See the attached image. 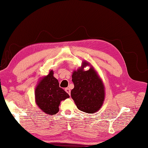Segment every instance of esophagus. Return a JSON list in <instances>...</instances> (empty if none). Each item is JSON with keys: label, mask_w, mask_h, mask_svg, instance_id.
Wrapping results in <instances>:
<instances>
[{"label": "esophagus", "mask_w": 148, "mask_h": 148, "mask_svg": "<svg viewBox=\"0 0 148 148\" xmlns=\"http://www.w3.org/2000/svg\"><path fill=\"white\" fill-rule=\"evenodd\" d=\"M65 91H66L69 95H71V90H70V89H69V88H66V89H65Z\"/></svg>", "instance_id": "esophagus-1"}]
</instances>
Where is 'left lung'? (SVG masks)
Returning <instances> with one entry per match:
<instances>
[{"label":"left lung","instance_id":"8db88e82","mask_svg":"<svg viewBox=\"0 0 148 148\" xmlns=\"http://www.w3.org/2000/svg\"><path fill=\"white\" fill-rule=\"evenodd\" d=\"M90 63L82 62V66L74 71L72 78L74 88L71 90V97L80 110L93 113L99 110L105 99V86L92 66L88 71L84 68Z\"/></svg>","mask_w":148,"mask_h":148}]
</instances>
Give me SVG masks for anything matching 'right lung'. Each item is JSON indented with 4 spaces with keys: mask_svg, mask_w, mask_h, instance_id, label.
Listing matches in <instances>:
<instances>
[{
    "mask_svg": "<svg viewBox=\"0 0 148 148\" xmlns=\"http://www.w3.org/2000/svg\"><path fill=\"white\" fill-rule=\"evenodd\" d=\"M69 98L67 92L59 87V83L53 77V71L41 79L35 88V101L38 106L49 115L57 113L60 101Z\"/></svg>",
    "mask_w": 148,
    "mask_h": 148,
    "instance_id": "1",
    "label": "right lung"
}]
</instances>
